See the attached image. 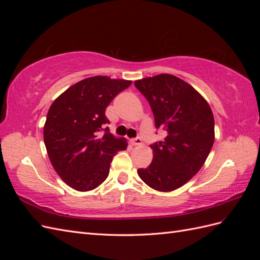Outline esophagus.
Segmentation results:
<instances>
[{
  "label": "esophagus",
  "mask_w": 260,
  "mask_h": 260,
  "mask_svg": "<svg viewBox=\"0 0 260 260\" xmlns=\"http://www.w3.org/2000/svg\"><path fill=\"white\" fill-rule=\"evenodd\" d=\"M131 143L133 145H141V144H142V139H141L140 137H137V138L131 140Z\"/></svg>",
  "instance_id": "1"
}]
</instances>
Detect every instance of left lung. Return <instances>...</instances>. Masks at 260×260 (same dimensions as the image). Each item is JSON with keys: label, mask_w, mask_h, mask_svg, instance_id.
I'll use <instances>...</instances> for the list:
<instances>
[{"label": "left lung", "mask_w": 260, "mask_h": 260, "mask_svg": "<svg viewBox=\"0 0 260 260\" xmlns=\"http://www.w3.org/2000/svg\"><path fill=\"white\" fill-rule=\"evenodd\" d=\"M151 106L164 141L151 145L154 157L138 175L154 190L170 192L185 184L205 162L215 140V120L201 94L180 78L161 74L135 82Z\"/></svg>", "instance_id": "left-lung-1"}]
</instances>
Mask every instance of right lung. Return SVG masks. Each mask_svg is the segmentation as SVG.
Here are the masks:
<instances>
[{"instance_id": "1", "label": "right lung", "mask_w": 260, "mask_h": 260, "mask_svg": "<svg viewBox=\"0 0 260 260\" xmlns=\"http://www.w3.org/2000/svg\"><path fill=\"white\" fill-rule=\"evenodd\" d=\"M130 84L105 76L86 78L51 105L43 128L44 144L55 171L75 190L91 191L103 183L113 157L127 148V141L115 138L106 127L105 111Z\"/></svg>"}]
</instances>
